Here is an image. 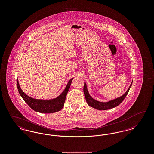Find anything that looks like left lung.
<instances>
[{"label":"left lung","instance_id":"obj_1","mask_svg":"<svg viewBox=\"0 0 154 154\" xmlns=\"http://www.w3.org/2000/svg\"><path fill=\"white\" fill-rule=\"evenodd\" d=\"M133 82V81H132ZM132 83L131 84L129 87L128 89V90L126 91V92L124 94H123L120 97H118L116 99H112L110 101L107 102H101L99 101H97L95 99H93L88 92V89L87 87V85L85 84V82H84V94L85 95V97L86 99V101L88 103V105L93 108H95L97 110H106L111 109L112 108L116 107L118 106L120 103L122 102V101L124 100L125 97L128 95L129 91L131 87H132Z\"/></svg>","mask_w":154,"mask_h":154}]
</instances>
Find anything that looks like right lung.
I'll list each match as a JSON object with an SVG mask.
<instances>
[{"instance_id": "right-lung-1", "label": "right lung", "mask_w": 154, "mask_h": 154, "mask_svg": "<svg viewBox=\"0 0 154 154\" xmlns=\"http://www.w3.org/2000/svg\"><path fill=\"white\" fill-rule=\"evenodd\" d=\"M73 79V78L69 81L66 87L61 94L55 98L48 100L34 99L25 94L20 86L18 79H17V84L20 95L32 110L40 113L50 114L58 112L62 109L64 106L67 94L69 90Z\"/></svg>"}]
</instances>
